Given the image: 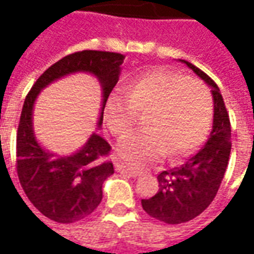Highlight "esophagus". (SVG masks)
Returning a JSON list of instances; mask_svg holds the SVG:
<instances>
[{"label":"esophagus","mask_w":254,"mask_h":254,"mask_svg":"<svg viewBox=\"0 0 254 254\" xmlns=\"http://www.w3.org/2000/svg\"><path fill=\"white\" fill-rule=\"evenodd\" d=\"M117 170L120 172H124L129 177H139L140 175V168H136V167H130V165H124V164H118L117 165Z\"/></svg>","instance_id":"34e87169"}]
</instances>
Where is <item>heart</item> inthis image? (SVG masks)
Wrapping results in <instances>:
<instances>
[{"mask_svg": "<svg viewBox=\"0 0 254 254\" xmlns=\"http://www.w3.org/2000/svg\"><path fill=\"white\" fill-rule=\"evenodd\" d=\"M136 114H146V130L121 141L117 154L130 163L177 158L204 140L213 120V98L204 84L165 68L141 73L121 91H113L104 104V122L115 136L127 134Z\"/></svg>", "mask_w": 254, "mask_h": 254, "instance_id": "1", "label": "heart"}]
</instances>
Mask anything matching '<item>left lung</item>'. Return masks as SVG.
I'll return each mask as SVG.
<instances>
[{"instance_id": "1", "label": "left lung", "mask_w": 254, "mask_h": 254, "mask_svg": "<svg viewBox=\"0 0 254 254\" xmlns=\"http://www.w3.org/2000/svg\"><path fill=\"white\" fill-rule=\"evenodd\" d=\"M186 64L211 87L214 103L213 129L204 147L175 168L158 174V192L141 200V207L150 217L165 224H182L201 214L218 192L231 154V124L218 86L203 70Z\"/></svg>"}]
</instances>
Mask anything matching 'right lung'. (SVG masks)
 I'll return each mask as SVG.
<instances>
[{
  "mask_svg": "<svg viewBox=\"0 0 254 254\" xmlns=\"http://www.w3.org/2000/svg\"><path fill=\"white\" fill-rule=\"evenodd\" d=\"M125 57L118 53L84 50L66 55L41 75L26 96L16 134V170L27 199L44 217L70 224L90 215L103 199V184L114 174L105 160L111 146L93 133L72 154L60 156L41 146L33 127V108L43 89L73 73H89L101 86V111L97 127L103 125L107 97L120 80Z\"/></svg>",
  "mask_w": 254,
  "mask_h": 254,
  "instance_id": "1",
  "label": "right lung"
}]
</instances>
